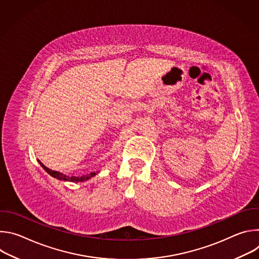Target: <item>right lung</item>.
<instances>
[{
	"instance_id": "obj_1",
	"label": "right lung",
	"mask_w": 259,
	"mask_h": 259,
	"mask_svg": "<svg viewBox=\"0 0 259 259\" xmlns=\"http://www.w3.org/2000/svg\"><path fill=\"white\" fill-rule=\"evenodd\" d=\"M39 163L41 164V166L44 168V170L46 172H48V174H50L51 176L59 179V180H64V181H71V182H82V181H85V180H88L90 179L91 177H93L94 175H96V172H92L90 174H87V175H83V176H80V177H76V176H67L63 173H60V172H57V171H53L49 168H47L46 166H44L40 161Z\"/></svg>"
}]
</instances>
